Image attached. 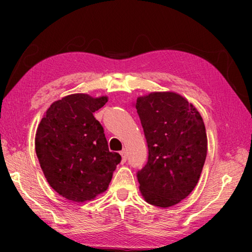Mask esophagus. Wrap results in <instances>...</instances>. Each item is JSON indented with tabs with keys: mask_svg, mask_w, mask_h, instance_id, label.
<instances>
[{
	"mask_svg": "<svg viewBox=\"0 0 252 252\" xmlns=\"http://www.w3.org/2000/svg\"><path fill=\"white\" fill-rule=\"evenodd\" d=\"M120 153H121V155H126V152H125V150H122V151H120Z\"/></svg>",
	"mask_w": 252,
	"mask_h": 252,
	"instance_id": "esophagus-1",
	"label": "esophagus"
}]
</instances>
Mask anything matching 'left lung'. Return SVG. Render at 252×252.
<instances>
[{
    "instance_id": "obj_1",
    "label": "left lung",
    "mask_w": 252,
    "mask_h": 252,
    "mask_svg": "<svg viewBox=\"0 0 252 252\" xmlns=\"http://www.w3.org/2000/svg\"><path fill=\"white\" fill-rule=\"evenodd\" d=\"M106 102L105 95H66L51 104L37 126L35 152L42 171L51 188L71 201H91L105 192L121 161L93 116Z\"/></svg>"
}]
</instances>
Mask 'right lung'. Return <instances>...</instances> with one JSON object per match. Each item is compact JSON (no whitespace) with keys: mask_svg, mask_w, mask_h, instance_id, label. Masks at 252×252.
Listing matches in <instances>:
<instances>
[{"mask_svg":"<svg viewBox=\"0 0 252 252\" xmlns=\"http://www.w3.org/2000/svg\"><path fill=\"white\" fill-rule=\"evenodd\" d=\"M148 143V162L138 172L139 189L148 203L169 208L182 201L201 176L208 150L201 116L186 97L152 92L136 100Z\"/></svg>","mask_w":252,"mask_h":252,"instance_id":"1","label":"right lung"}]
</instances>
